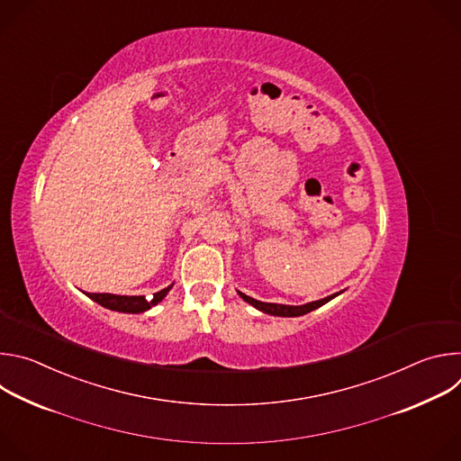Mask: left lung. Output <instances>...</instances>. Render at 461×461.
Here are the masks:
<instances>
[{"instance_id":"obj_1","label":"left lung","mask_w":461,"mask_h":461,"mask_svg":"<svg viewBox=\"0 0 461 461\" xmlns=\"http://www.w3.org/2000/svg\"><path fill=\"white\" fill-rule=\"evenodd\" d=\"M239 295H240L246 303H249L251 306H255L257 310L265 312V313L281 315V317H297V315H304V313H308V312H312V310L322 306L324 303L334 299L338 294L328 295V297H324V299H321V301H313V303L303 304V306H288V304H276V303H260V301H257V299H251L249 295H244L242 292H239Z\"/></svg>"}]
</instances>
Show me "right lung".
I'll use <instances>...</instances> for the list:
<instances>
[{"instance_id": "right-lung-1", "label": "right lung", "mask_w": 461, "mask_h": 461, "mask_svg": "<svg viewBox=\"0 0 461 461\" xmlns=\"http://www.w3.org/2000/svg\"><path fill=\"white\" fill-rule=\"evenodd\" d=\"M171 286L153 294V297L146 299L144 295H113V294H87L95 303L102 304L104 308L114 310V312H125V313H140L160 303Z\"/></svg>"}]
</instances>
